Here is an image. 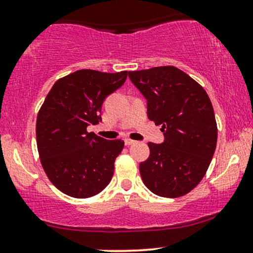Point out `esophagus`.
Here are the masks:
<instances>
[{
    "mask_svg": "<svg viewBox=\"0 0 253 253\" xmlns=\"http://www.w3.org/2000/svg\"><path fill=\"white\" fill-rule=\"evenodd\" d=\"M132 144H134V141H133V140H130V139H125V145L129 146V145H132Z\"/></svg>",
    "mask_w": 253,
    "mask_h": 253,
    "instance_id": "esophagus-1",
    "label": "esophagus"
}]
</instances>
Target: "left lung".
I'll use <instances>...</instances> for the list:
<instances>
[{"label": "left lung", "instance_id": "obj_1", "mask_svg": "<svg viewBox=\"0 0 253 253\" xmlns=\"http://www.w3.org/2000/svg\"><path fill=\"white\" fill-rule=\"evenodd\" d=\"M147 100V117L161 125L163 144L148 142L150 157L140 164L146 187L159 197L176 198L204 178L217 146V123L205 89L173 66L128 72Z\"/></svg>", "mask_w": 253, "mask_h": 253}]
</instances>
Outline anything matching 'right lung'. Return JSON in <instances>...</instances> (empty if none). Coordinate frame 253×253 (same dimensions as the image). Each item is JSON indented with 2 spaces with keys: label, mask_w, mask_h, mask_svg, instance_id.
I'll use <instances>...</instances> for the list:
<instances>
[{
  "label": "right lung",
  "mask_w": 253,
  "mask_h": 253,
  "mask_svg": "<svg viewBox=\"0 0 253 253\" xmlns=\"http://www.w3.org/2000/svg\"><path fill=\"white\" fill-rule=\"evenodd\" d=\"M128 73L81 69L59 79L36 119V142L51 184L74 198L100 193L111 181L123 140H106L87 132L101 121L105 99L126 81Z\"/></svg>",
  "instance_id": "right-lung-1"
}]
</instances>
